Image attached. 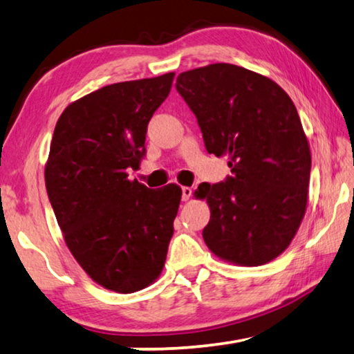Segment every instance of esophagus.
<instances>
[{
  "label": "esophagus",
  "instance_id": "1",
  "mask_svg": "<svg viewBox=\"0 0 354 354\" xmlns=\"http://www.w3.org/2000/svg\"><path fill=\"white\" fill-rule=\"evenodd\" d=\"M192 187H183V201H187L192 196Z\"/></svg>",
  "mask_w": 354,
  "mask_h": 354
}]
</instances>
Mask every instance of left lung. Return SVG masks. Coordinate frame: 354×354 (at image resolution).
<instances>
[{
	"label": "left lung",
	"instance_id": "left-lung-1",
	"mask_svg": "<svg viewBox=\"0 0 354 354\" xmlns=\"http://www.w3.org/2000/svg\"><path fill=\"white\" fill-rule=\"evenodd\" d=\"M176 91L198 120L207 153L226 156L232 173L195 190L211 209L207 248L237 266L273 261L308 205L310 149L295 104L270 77L232 64L184 71Z\"/></svg>",
	"mask_w": 354,
	"mask_h": 354
}]
</instances>
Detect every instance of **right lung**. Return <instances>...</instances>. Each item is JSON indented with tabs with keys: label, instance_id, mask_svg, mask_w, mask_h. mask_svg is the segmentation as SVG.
Segmentation results:
<instances>
[{
	"label": "right lung",
	"instance_id": "1",
	"mask_svg": "<svg viewBox=\"0 0 354 354\" xmlns=\"http://www.w3.org/2000/svg\"><path fill=\"white\" fill-rule=\"evenodd\" d=\"M175 73L98 88L65 107L45 165L48 198L64 241L95 283L118 293L162 272L181 187L148 189L128 170L145 156L147 127Z\"/></svg>",
	"mask_w": 354,
	"mask_h": 354
}]
</instances>
